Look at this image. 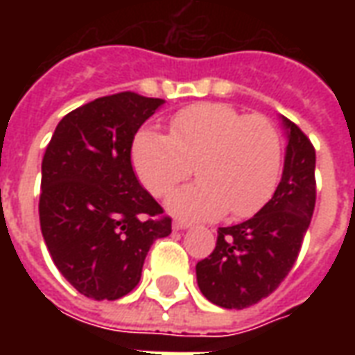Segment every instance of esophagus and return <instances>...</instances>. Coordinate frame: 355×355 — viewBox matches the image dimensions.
<instances>
[{
  "mask_svg": "<svg viewBox=\"0 0 355 355\" xmlns=\"http://www.w3.org/2000/svg\"><path fill=\"white\" fill-rule=\"evenodd\" d=\"M190 226H192V224L186 223V220H175V223H173V228H175V230H188Z\"/></svg>",
  "mask_w": 355,
  "mask_h": 355,
  "instance_id": "1",
  "label": "esophagus"
}]
</instances>
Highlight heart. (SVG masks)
<instances>
[{
    "mask_svg": "<svg viewBox=\"0 0 355 355\" xmlns=\"http://www.w3.org/2000/svg\"><path fill=\"white\" fill-rule=\"evenodd\" d=\"M132 167L154 196H165L192 175L200 182L171 193L167 209L190 218L254 215L279 182L282 137L262 116H245L228 104L200 102L177 112L169 137L144 129L131 148Z\"/></svg>",
    "mask_w": 355,
    "mask_h": 355,
    "instance_id": "b5f03b06",
    "label": "heart"
}]
</instances>
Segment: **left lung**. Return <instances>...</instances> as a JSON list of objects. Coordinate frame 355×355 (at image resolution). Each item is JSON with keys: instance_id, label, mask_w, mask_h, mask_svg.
<instances>
[{"instance_id": "1", "label": "left lung", "mask_w": 355, "mask_h": 355, "mask_svg": "<svg viewBox=\"0 0 355 355\" xmlns=\"http://www.w3.org/2000/svg\"><path fill=\"white\" fill-rule=\"evenodd\" d=\"M287 148L272 200L245 223L218 228L216 247L196 264L203 297L243 310L274 293L300 253L315 207V150L297 125L282 116Z\"/></svg>"}]
</instances>
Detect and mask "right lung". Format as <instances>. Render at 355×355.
<instances>
[{"label":"right lung","mask_w":355,"mask_h":355,"mask_svg":"<svg viewBox=\"0 0 355 355\" xmlns=\"http://www.w3.org/2000/svg\"><path fill=\"white\" fill-rule=\"evenodd\" d=\"M163 102L127 91L83 104L60 119L43 155L45 245L73 289L94 300L131 293L152 243L171 234L131 165L135 135Z\"/></svg>","instance_id":"obj_1"}]
</instances>
